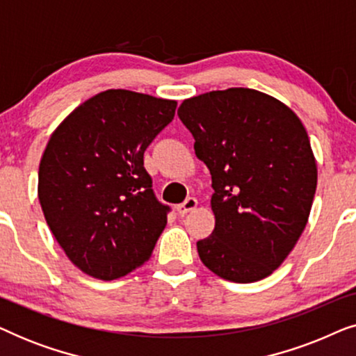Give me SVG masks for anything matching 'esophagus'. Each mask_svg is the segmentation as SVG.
<instances>
[{
	"label": "esophagus",
	"mask_w": 356,
	"mask_h": 356,
	"mask_svg": "<svg viewBox=\"0 0 356 356\" xmlns=\"http://www.w3.org/2000/svg\"><path fill=\"white\" fill-rule=\"evenodd\" d=\"M196 207H197V199L196 197H188L183 204H178L177 212L183 217V216H186L188 212L194 211V209H196Z\"/></svg>",
	"instance_id": "1"
}]
</instances>
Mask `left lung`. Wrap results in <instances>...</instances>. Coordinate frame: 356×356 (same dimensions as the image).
<instances>
[{
  "mask_svg": "<svg viewBox=\"0 0 356 356\" xmlns=\"http://www.w3.org/2000/svg\"><path fill=\"white\" fill-rule=\"evenodd\" d=\"M196 157L212 177V235L202 264L222 279H266L303 233L318 184L308 133L295 111L254 89L232 87L183 100Z\"/></svg>",
  "mask_w": 356,
  "mask_h": 356,
  "instance_id": "obj_1",
  "label": "left lung"
}]
</instances>
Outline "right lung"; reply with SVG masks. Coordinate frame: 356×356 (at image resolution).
<instances>
[{"label":"right lung","instance_id":"add662e5","mask_svg":"<svg viewBox=\"0 0 356 356\" xmlns=\"http://www.w3.org/2000/svg\"><path fill=\"white\" fill-rule=\"evenodd\" d=\"M177 102L100 92L53 131L38 168V201L58 245L84 274L115 280L152 254L167 225L144 152Z\"/></svg>","mask_w":356,"mask_h":356}]
</instances>
